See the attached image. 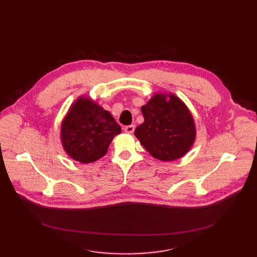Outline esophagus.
<instances>
[{"instance_id": "esophagus-1", "label": "esophagus", "mask_w": 257, "mask_h": 257, "mask_svg": "<svg viewBox=\"0 0 257 257\" xmlns=\"http://www.w3.org/2000/svg\"><path fill=\"white\" fill-rule=\"evenodd\" d=\"M134 129H136V126H134V125H129V126H126V127L124 128L125 132H126V133H129V134L133 133V132H134Z\"/></svg>"}]
</instances>
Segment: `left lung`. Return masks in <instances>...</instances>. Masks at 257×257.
I'll return each mask as SVG.
<instances>
[{
	"mask_svg": "<svg viewBox=\"0 0 257 257\" xmlns=\"http://www.w3.org/2000/svg\"><path fill=\"white\" fill-rule=\"evenodd\" d=\"M144 123L134 136L154 158L173 161L184 156L196 140L195 120L187 106L173 93L157 92L142 106Z\"/></svg>",
	"mask_w": 257,
	"mask_h": 257,
	"instance_id": "obj_1",
	"label": "left lung"
}]
</instances>
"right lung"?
I'll return each instance as SVG.
<instances>
[{
	"label": "right lung",
	"mask_w": 257,
	"mask_h": 257,
	"mask_svg": "<svg viewBox=\"0 0 257 257\" xmlns=\"http://www.w3.org/2000/svg\"><path fill=\"white\" fill-rule=\"evenodd\" d=\"M120 127L109 111L81 96L70 107L61 123L60 139L64 151L81 164L103 157Z\"/></svg>",
	"instance_id": "1"
}]
</instances>
